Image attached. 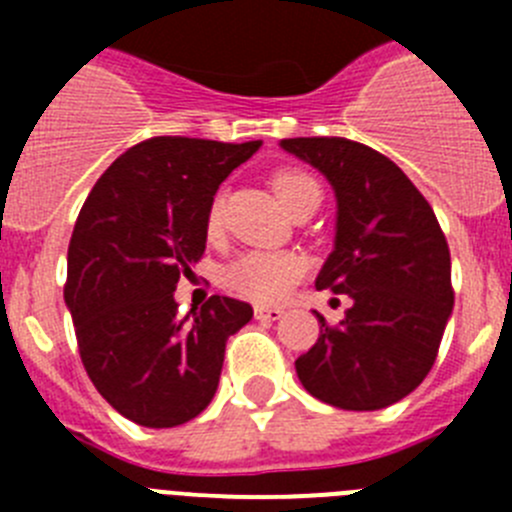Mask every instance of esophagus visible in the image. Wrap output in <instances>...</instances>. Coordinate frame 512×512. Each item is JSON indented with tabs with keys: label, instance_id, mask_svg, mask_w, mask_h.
<instances>
[{
	"label": "esophagus",
	"instance_id": "esophagus-1",
	"mask_svg": "<svg viewBox=\"0 0 512 512\" xmlns=\"http://www.w3.org/2000/svg\"><path fill=\"white\" fill-rule=\"evenodd\" d=\"M253 315H256V320H279L284 318V310L282 307H266V305H256L253 307Z\"/></svg>",
	"mask_w": 512,
	"mask_h": 512
}]
</instances>
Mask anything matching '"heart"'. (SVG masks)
I'll use <instances>...</instances> for the list:
<instances>
[{
	"label": "heart",
	"instance_id": "1",
	"mask_svg": "<svg viewBox=\"0 0 512 512\" xmlns=\"http://www.w3.org/2000/svg\"><path fill=\"white\" fill-rule=\"evenodd\" d=\"M271 187L289 212L305 205L312 197H320L318 182L300 169H279L271 176ZM223 223V197H215L207 210V228L215 233ZM305 274V261L297 253L287 251H253L235 259L225 269V287L243 300L259 305H277L287 300Z\"/></svg>",
	"mask_w": 512,
	"mask_h": 512
}]
</instances>
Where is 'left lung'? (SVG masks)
I'll use <instances>...</instances> for the list:
<instances>
[{
    "label": "left lung",
    "instance_id": "8db88e82",
    "mask_svg": "<svg viewBox=\"0 0 512 512\" xmlns=\"http://www.w3.org/2000/svg\"><path fill=\"white\" fill-rule=\"evenodd\" d=\"M279 146L336 194V241L315 287L351 297L341 325L295 361L302 387L341 410H382L425 379L454 310L451 253L431 205L397 164L346 138Z\"/></svg>",
    "mask_w": 512,
    "mask_h": 512
}]
</instances>
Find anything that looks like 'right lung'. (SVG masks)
Here are the masks:
<instances>
[{"instance_id": "obj_1", "label": "right lung", "mask_w": 512, "mask_h": 512, "mask_svg": "<svg viewBox=\"0 0 512 512\" xmlns=\"http://www.w3.org/2000/svg\"><path fill=\"white\" fill-rule=\"evenodd\" d=\"M261 140H143L99 176L76 217L63 300L79 354L99 395L146 428L197 418L215 397L225 341L253 307L212 295L176 318L179 277L207 243L217 187Z\"/></svg>"}]
</instances>
